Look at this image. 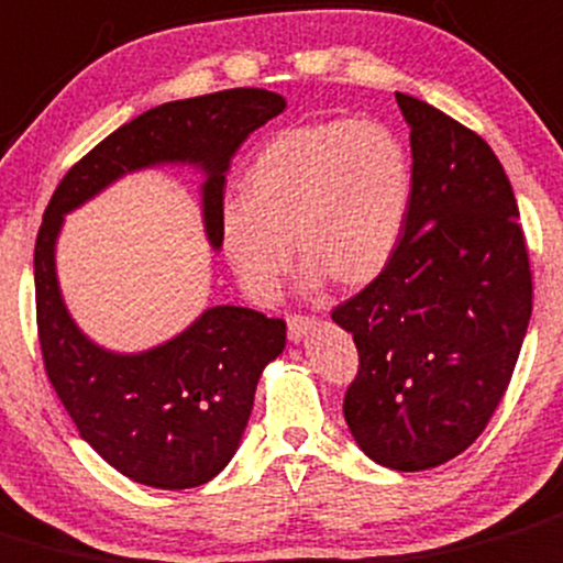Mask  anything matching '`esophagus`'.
<instances>
[{"label":"esophagus","instance_id":"34e87169","mask_svg":"<svg viewBox=\"0 0 563 563\" xmlns=\"http://www.w3.org/2000/svg\"><path fill=\"white\" fill-rule=\"evenodd\" d=\"M313 324L316 321L308 319V316H288V338H291L294 343L302 341V338L313 330Z\"/></svg>","mask_w":563,"mask_h":563}]
</instances>
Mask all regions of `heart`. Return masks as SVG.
I'll use <instances>...</instances> for the list:
<instances>
[{
	"mask_svg": "<svg viewBox=\"0 0 563 563\" xmlns=\"http://www.w3.org/2000/svg\"><path fill=\"white\" fill-rule=\"evenodd\" d=\"M412 192L407 148L374 120L332 118L283 129L255 154L247 198L220 206V244L244 294L272 305L291 269L302 286H368L401 242Z\"/></svg>",
	"mask_w": 563,
	"mask_h": 563,
	"instance_id": "1",
	"label": "heart"
}]
</instances>
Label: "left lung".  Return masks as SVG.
I'll return each instance as SVG.
<instances>
[{"mask_svg": "<svg viewBox=\"0 0 563 563\" xmlns=\"http://www.w3.org/2000/svg\"><path fill=\"white\" fill-rule=\"evenodd\" d=\"M412 192L396 255L332 310L360 371L343 418L368 460L429 471L471 449L498 409L531 321V266L504 165L476 131L396 92Z\"/></svg>", "mask_w": 563, "mask_h": 563, "instance_id": "obj_1", "label": "left lung"}]
</instances>
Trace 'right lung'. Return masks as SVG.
Instances as JSON below:
<instances>
[{
  "label": "right lung",
  "instance_id": "add662e5",
  "mask_svg": "<svg viewBox=\"0 0 563 563\" xmlns=\"http://www.w3.org/2000/svg\"><path fill=\"white\" fill-rule=\"evenodd\" d=\"M286 109L258 87L211 92L148 109L76 162L43 214L35 242V310L43 365L79 438L125 478L156 489L211 482L236 454L255 385L286 349V321L239 305L206 308L184 332L145 352H112L79 330L57 280L65 214L118 178L162 165L203 173L200 206L220 250V206L233 154Z\"/></svg>",
  "mask_w": 563,
  "mask_h": 563
}]
</instances>
